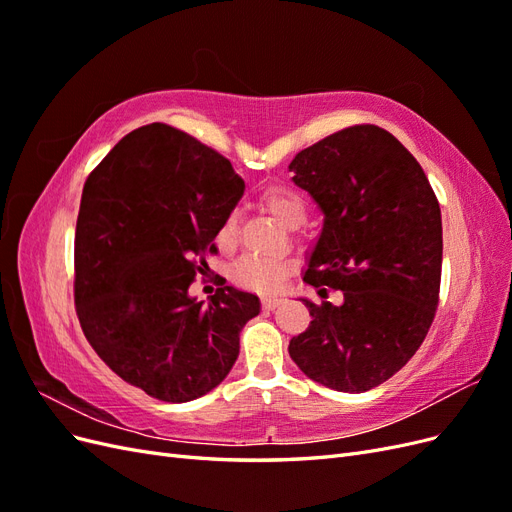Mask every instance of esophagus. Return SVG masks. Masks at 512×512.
I'll use <instances>...</instances> for the list:
<instances>
[{
	"label": "esophagus",
	"instance_id": "1",
	"mask_svg": "<svg viewBox=\"0 0 512 512\" xmlns=\"http://www.w3.org/2000/svg\"><path fill=\"white\" fill-rule=\"evenodd\" d=\"M280 303H282V297H265V299H262V307H265V309H275Z\"/></svg>",
	"mask_w": 512,
	"mask_h": 512
}]
</instances>
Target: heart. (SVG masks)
<instances>
[{"label":"heart","instance_id":"obj_1","mask_svg":"<svg viewBox=\"0 0 512 512\" xmlns=\"http://www.w3.org/2000/svg\"><path fill=\"white\" fill-rule=\"evenodd\" d=\"M262 205H265L277 220L288 228H297L307 218V203L305 198L290 188H275L265 190L262 194ZM218 245L222 250H232L239 241V211L232 209L224 215V220L218 226ZM292 271V262L284 256H269V254H245L235 265H232L230 277L239 286L250 288L256 292H271L280 288L286 280V275Z\"/></svg>","mask_w":512,"mask_h":512}]
</instances>
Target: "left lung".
Here are the masks:
<instances>
[{
    "label": "left lung",
    "instance_id": "1",
    "mask_svg": "<svg viewBox=\"0 0 512 512\" xmlns=\"http://www.w3.org/2000/svg\"><path fill=\"white\" fill-rule=\"evenodd\" d=\"M288 168L324 213L303 282L344 294L342 305L303 299L312 322L290 339V359L329 389L365 393L412 359L436 316L438 198L412 153L371 123L322 138Z\"/></svg>",
    "mask_w": 512,
    "mask_h": 512
}]
</instances>
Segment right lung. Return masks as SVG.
I'll use <instances>...</instances> for the list:
<instances>
[{
	"mask_svg": "<svg viewBox=\"0 0 512 512\" xmlns=\"http://www.w3.org/2000/svg\"><path fill=\"white\" fill-rule=\"evenodd\" d=\"M245 183L218 151L166 123L123 136L85 181L74 237V303L87 342L119 378L183 404L215 389L260 312L232 286L207 305L188 290L215 254Z\"/></svg>",
	"mask_w": 512,
	"mask_h": 512,
	"instance_id": "1",
	"label": "right lung"
}]
</instances>
